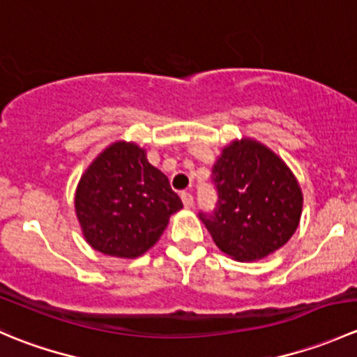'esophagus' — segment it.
I'll use <instances>...</instances> for the list:
<instances>
[{
    "label": "esophagus",
    "mask_w": 357,
    "mask_h": 357,
    "mask_svg": "<svg viewBox=\"0 0 357 357\" xmlns=\"http://www.w3.org/2000/svg\"><path fill=\"white\" fill-rule=\"evenodd\" d=\"M181 200H183V204H185L186 208H190L193 205V195L190 192H183L181 193Z\"/></svg>",
    "instance_id": "esophagus-1"
}]
</instances>
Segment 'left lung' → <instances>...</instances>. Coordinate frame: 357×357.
Masks as SVG:
<instances>
[{
    "mask_svg": "<svg viewBox=\"0 0 357 357\" xmlns=\"http://www.w3.org/2000/svg\"><path fill=\"white\" fill-rule=\"evenodd\" d=\"M218 202L200 219L214 243L236 261H257L297 229L302 193L278 155L254 139L233 142L212 167Z\"/></svg>",
    "mask_w": 357,
    "mask_h": 357,
    "instance_id": "left-lung-1",
    "label": "left lung"
}]
</instances>
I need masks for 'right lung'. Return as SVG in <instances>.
I'll return each instance as SVG.
<instances>
[{"mask_svg":"<svg viewBox=\"0 0 357 357\" xmlns=\"http://www.w3.org/2000/svg\"><path fill=\"white\" fill-rule=\"evenodd\" d=\"M181 207L167 176L146 160L145 150L124 142L96 157L75 192V212L86 242L114 257L145 254Z\"/></svg>","mask_w":357,"mask_h":357,"instance_id":"add662e5","label":"right lung"}]
</instances>
